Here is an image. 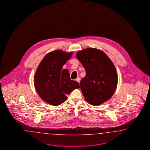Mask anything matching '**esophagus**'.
I'll list each match as a JSON object with an SVG mask.
<instances>
[{
	"instance_id": "esophagus-1",
	"label": "esophagus",
	"mask_w": 150,
	"mask_h": 150,
	"mask_svg": "<svg viewBox=\"0 0 150 150\" xmlns=\"http://www.w3.org/2000/svg\"><path fill=\"white\" fill-rule=\"evenodd\" d=\"M76 81L77 82H78V83H80V77H77L76 79Z\"/></svg>"
}]
</instances>
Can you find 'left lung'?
Segmentation results:
<instances>
[{
	"mask_svg": "<svg viewBox=\"0 0 150 150\" xmlns=\"http://www.w3.org/2000/svg\"><path fill=\"white\" fill-rule=\"evenodd\" d=\"M76 56L86 71L80 82L86 100L94 106L107 102L113 96L118 83L113 62L102 50L94 48L80 50Z\"/></svg>",
	"mask_w": 150,
	"mask_h": 150,
	"instance_id": "obj_1",
	"label": "left lung"
}]
</instances>
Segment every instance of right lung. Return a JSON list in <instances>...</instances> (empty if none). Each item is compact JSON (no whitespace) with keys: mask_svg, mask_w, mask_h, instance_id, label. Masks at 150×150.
Masks as SVG:
<instances>
[{"mask_svg":"<svg viewBox=\"0 0 150 150\" xmlns=\"http://www.w3.org/2000/svg\"><path fill=\"white\" fill-rule=\"evenodd\" d=\"M73 55V52L58 50L47 54L39 63L34 79V85L42 100L52 105H59L67 100L66 96L80 85L71 80L63 65Z\"/></svg>","mask_w":150,"mask_h":150,"instance_id":"obj_1","label":"right lung"}]
</instances>
